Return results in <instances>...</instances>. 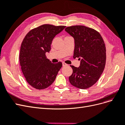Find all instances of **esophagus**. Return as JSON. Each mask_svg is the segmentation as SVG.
I'll list each match as a JSON object with an SVG mask.
<instances>
[{
  "instance_id": "esophagus-1",
  "label": "esophagus",
  "mask_w": 125,
  "mask_h": 125,
  "mask_svg": "<svg viewBox=\"0 0 125 125\" xmlns=\"http://www.w3.org/2000/svg\"><path fill=\"white\" fill-rule=\"evenodd\" d=\"M68 65L67 63H65L64 62H62V66H63V67H65V66H67Z\"/></svg>"
}]
</instances>
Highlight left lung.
<instances>
[{
	"mask_svg": "<svg viewBox=\"0 0 125 125\" xmlns=\"http://www.w3.org/2000/svg\"><path fill=\"white\" fill-rule=\"evenodd\" d=\"M65 31L74 40L73 58L81 60L80 65H70L73 72L69 77L71 84L81 89L92 86L103 73L106 63V47L100 34L83 25L68 26Z\"/></svg>",
	"mask_w": 125,
	"mask_h": 125,
	"instance_id": "left-lung-1",
	"label": "left lung"
}]
</instances>
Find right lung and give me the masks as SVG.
I'll list each match as a JSON object with an SVG mask.
<instances>
[{"instance_id": "obj_1", "label": "right lung", "mask_w": 125, "mask_h": 125, "mask_svg": "<svg viewBox=\"0 0 125 125\" xmlns=\"http://www.w3.org/2000/svg\"><path fill=\"white\" fill-rule=\"evenodd\" d=\"M66 26L43 24L30 31L22 41L19 55L21 70L28 83L38 90L55 81L62 63H52L46 57L55 36Z\"/></svg>"}]
</instances>
